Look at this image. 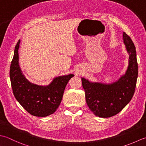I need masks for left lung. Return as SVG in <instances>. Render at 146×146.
I'll list each match as a JSON object with an SVG mask.
<instances>
[{"instance_id":"obj_1","label":"left lung","mask_w":146,"mask_h":146,"mask_svg":"<svg viewBox=\"0 0 146 146\" xmlns=\"http://www.w3.org/2000/svg\"><path fill=\"white\" fill-rule=\"evenodd\" d=\"M123 43L129 53V65L125 73L111 84L91 82L81 77L89 108L97 117L108 118L121 111L134 94L138 76V65L134 44L125 33Z\"/></svg>"}]
</instances>
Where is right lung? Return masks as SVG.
<instances>
[{"label": "right lung", "instance_id": "right-lung-1", "mask_svg": "<svg viewBox=\"0 0 146 146\" xmlns=\"http://www.w3.org/2000/svg\"><path fill=\"white\" fill-rule=\"evenodd\" d=\"M20 40L15 46L10 67V79L15 98L29 113L44 117L54 113L60 105L65 88L74 74L53 78L47 86H40L29 82L24 75L19 64Z\"/></svg>", "mask_w": 146, "mask_h": 146}]
</instances>
